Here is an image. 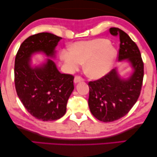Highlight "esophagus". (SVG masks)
Instances as JSON below:
<instances>
[{"label": "esophagus", "mask_w": 157, "mask_h": 157, "mask_svg": "<svg viewBox=\"0 0 157 157\" xmlns=\"http://www.w3.org/2000/svg\"><path fill=\"white\" fill-rule=\"evenodd\" d=\"M84 81V79L80 76H76L75 78H74V83H78V82H81V81Z\"/></svg>", "instance_id": "esophagus-1"}]
</instances>
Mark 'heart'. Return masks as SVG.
Here are the masks:
<instances>
[{
    "label": "heart",
    "instance_id": "b5f03b06",
    "mask_svg": "<svg viewBox=\"0 0 157 157\" xmlns=\"http://www.w3.org/2000/svg\"><path fill=\"white\" fill-rule=\"evenodd\" d=\"M117 53L106 39H97L74 44L72 48L63 50L61 60L69 71L76 70L86 63L85 71L88 76L99 78L109 72Z\"/></svg>",
    "mask_w": 157,
    "mask_h": 157
}]
</instances>
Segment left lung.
<instances>
[{"mask_svg": "<svg viewBox=\"0 0 157 157\" xmlns=\"http://www.w3.org/2000/svg\"><path fill=\"white\" fill-rule=\"evenodd\" d=\"M110 33L119 36L118 60L127 59L133 72L129 78H121L113 69L98 80L90 81L88 104L92 114L100 121L119 120L127 115L140 96L144 76V64L139 48L127 33L118 28H110Z\"/></svg>", "mask_w": 157, "mask_h": 157, "instance_id": "8db88e82", "label": "left lung"}]
</instances>
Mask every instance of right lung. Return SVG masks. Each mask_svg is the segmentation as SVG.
I'll return each instance as SVG.
<instances>
[{
  "mask_svg": "<svg viewBox=\"0 0 157 157\" xmlns=\"http://www.w3.org/2000/svg\"><path fill=\"white\" fill-rule=\"evenodd\" d=\"M62 37L40 33L25 39L15 58L14 84L21 101L33 117L42 121L60 119L65 114L67 104L74 88V76L61 74L53 60L33 67L30 57L44 52L54 57L55 48Z\"/></svg>",
  "mask_w": 157,
  "mask_h": 157,
  "instance_id": "add662e5",
  "label": "right lung"
}]
</instances>
